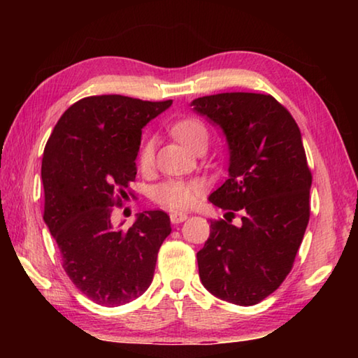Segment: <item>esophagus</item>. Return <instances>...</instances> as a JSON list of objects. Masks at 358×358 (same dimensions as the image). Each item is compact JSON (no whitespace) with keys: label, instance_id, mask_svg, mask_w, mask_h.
Wrapping results in <instances>:
<instances>
[{"label":"esophagus","instance_id":"34e87169","mask_svg":"<svg viewBox=\"0 0 358 358\" xmlns=\"http://www.w3.org/2000/svg\"><path fill=\"white\" fill-rule=\"evenodd\" d=\"M186 217H187L186 213H177V211H173V213H171V221H172V224L183 222V221H186Z\"/></svg>","mask_w":358,"mask_h":358}]
</instances>
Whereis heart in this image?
Masks as SVG:
<instances>
[{"instance_id":"b5f03b06","label":"heart","mask_w":358,"mask_h":358,"mask_svg":"<svg viewBox=\"0 0 358 358\" xmlns=\"http://www.w3.org/2000/svg\"><path fill=\"white\" fill-rule=\"evenodd\" d=\"M172 134L189 150H197L201 145L208 143V129L201 120L183 118L172 124ZM155 143L151 138L143 141L138 150V167L147 172L153 166ZM201 185L189 180H166L153 187L155 202L169 210H185L196 202Z\"/></svg>"}]
</instances>
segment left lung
<instances>
[{
    "mask_svg": "<svg viewBox=\"0 0 358 358\" xmlns=\"http://www.w3.org/2000/svg\"><path fill=\"white\" fill-rule=\"evenodd\" d=\"M192 106L221 126L230 150L229 177L210 196L226 220L210 224L199 276L217 299L257 305L290 273L310 221L313 175L300 129L270 94L220 93ZM237 210L242 222L234 227Z\"/></svg>",
    "mask_w": 358,
    "mask_h": 358,
    "instance_id": "8db88e82",
    "label": "left lung"
}]
</instances>
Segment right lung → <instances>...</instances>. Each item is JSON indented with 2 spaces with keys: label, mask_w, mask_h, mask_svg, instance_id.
<instances>
[{
  "label": "right lung",
  "mask_w": 358,
  "mask_h": 358,
  "mask_svg": "<svg viewBox=\"0 0 358 358\" xmlns=\"http://www.w3.org/2000/svg\"><path fill=\"white\" fill-rule=\"evenodd\" d=\"M171 104L88 96L62 115L45 143L44 221L66 275L98 305H124L150 287L157 251L172 230L162 210L138 213L129 229L112 226L113 207L123 205L136 180L142 128Z\"/></svg>",
  "instance_id": "obj_1"
}]
</instances>
